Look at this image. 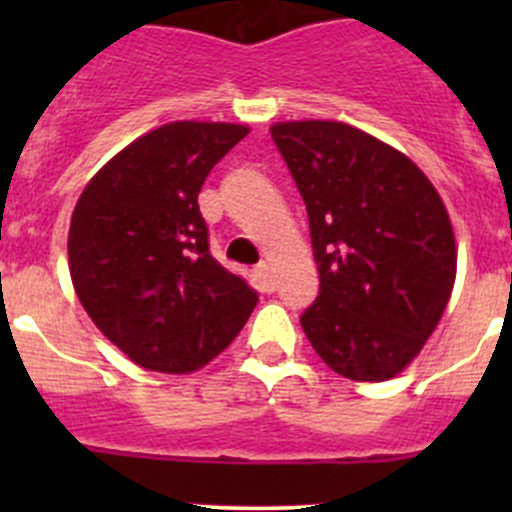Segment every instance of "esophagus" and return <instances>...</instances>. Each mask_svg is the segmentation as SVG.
I'll list each match as a JSON object with an SVG mask.
<instances>
[{"label": "esophagus", "instance_id": "esophagus-1", "mask_svg": "<svg viewBox=\"0 0 512 512\" xmlns=\"http://www.w3.org/2000/svg\"><path fill=\"white\" fill-rule=\"evenodd\" d=\"M255 280L260 282V287L265 289V292H272V289H275V277H272V267L267 265V262H260V265L255 267Z\"/></svg>", "mask_w": 512, "mask_h": 512}]
</instances>
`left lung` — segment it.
<instances>
[{
	"label": "left lung",
	"mask_w": 512,
	"mask_h": 512,
	"mask_svg": "<svg viewBox=\"0 0 512 512\" xmlns=\"http://www.w3.org/2000/svg\"><path fill=\"white\" fill-rule=\"evenodd\" d=\"M307 205L319 297L299 317L324 364L384 381L436 329L453 280L446 205L404 153L339 121L270 128Z\"/></svg>",
	"instance_id": "8db88e82"
}]
</instances>
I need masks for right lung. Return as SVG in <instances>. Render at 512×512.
<instances>
[{"mask_svg": "<svg viewBox=\"0 0 512 512\" xmlns=\"http://www.w3.org/2000/svg\"><path fill=\"white\" fill-rule=\"evenodd\" d=\"M235 123L175 121L91 178L69 227V270L94 324L138 366L188 374L240 334L257 292L210 255L198 193Z\"/></svg>", "mask_w": 512, "mask_h": 512, "instance_id": "right-lung-1", "label": "right lung"}]
</instances>
